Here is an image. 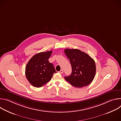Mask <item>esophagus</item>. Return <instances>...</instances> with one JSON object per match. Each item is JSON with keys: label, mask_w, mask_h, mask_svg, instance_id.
I'll list each match as a JSON object with an SVG mask.
<instances>
[{"label": "esophagus", "mask_w": 121, "mask_h": 121, "mask_svg": "<svg viewBox=\"0 0 121 121\" xmlns=\"http://www.w3.org/2000/svg\"><path fill=\"white\" fill-rule=\"evenodd\" d=\"M63 72H64V71H63V69H61V70L59 72V73H60V74H63Z\"/></svg>", "instance_id": "obj_1"}]
</instances>
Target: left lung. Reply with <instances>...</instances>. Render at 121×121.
<instances>
[{"label": "left lung", "instance_id": "8db88e82", "mask_svg": "<svg viewBox=\"0 0 121 121\" xmlns=\"http://www.w3.org/2000/svg\"><path fill=\"white\" fill-rule=\"evenodd\" d=\"M65 53L69 60L72 73L65 79L77 88L87 86L93 81L96 74L94 60L78 49H65Z\"/></svg>", "mask_w": 121, "mask_h": 121}]
</instances>
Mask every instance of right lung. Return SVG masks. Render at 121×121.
Listing matches in <instances>:
<instances>
[{
	"label": "right lung",
	"mask_w": 121,
	"mask_h": 121,
	"mask_svg": "<svg viewBox=\"0 0 121 121\" xmlns=\"http://www.w3.org/2000/svg\"><path fill=\"white\" fill-rule=\"evenodd\" d=\"M52 51L38 53L29 61L25 68L27 80L33 86L40 88L50 81L56 73L53 65L49 62Z\"/></svg>",
	"instance_id": "obj_1"
}]
</instances>
